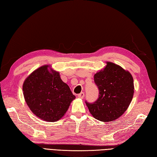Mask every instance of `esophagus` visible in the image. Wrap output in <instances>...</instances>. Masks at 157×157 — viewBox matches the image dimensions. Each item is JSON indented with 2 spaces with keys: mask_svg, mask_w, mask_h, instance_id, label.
Listing matches in <instances>:
<instances>
[{
  "mask_svg": "<svg viewBox=\"0 0 157 157\" xmlns=\"http://www.w3.org/2000/svg\"><path fill=\"white\" fill-rule=\"evenodd\" d=\"M84 92H81L80 94H79L78 95V98H84Z\"/></svg>",
  "mask_w": 157,
  "mask_h": 157,
  "instance_id": "34e87169",
  "label": "esophagus"
}]
</instances>
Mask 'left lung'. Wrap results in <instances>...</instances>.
<instances>
[{
	"mask_svg": "<svg viewBox=\"0 0 157 157\" xmlns=\"http://www.w3.org/2000/svg\"><path fill=\"white\" fill-rule=\"evenodd\" d=\"M106 66L94 75L99 90L95 102H86L90 113L103 122L115 121L128 109L134 93V79L131 73L121 66L106 62Z\"/></svg>",
	"mask_w": 157,
	"mask_h": 157,
	"instance_id": "obj_1",
	"label": "left lung"
}]
</instances>
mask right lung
Masks as SVG:
<instances>
[{
  "label": "right lung",
  "mask_w": 157,
  "mask_h": 157,
  "mask_svg": "<svg viewBox=\"0 0 157 157\" xmlns=\"http://www.w3.org/2000/svg\"><path fill=\"white\" fill-rule=\"evenodd\" d=\"M23 93L32 112L49 122L61 119L75 98L59 73L50 65L40 67L27 77L23 84Z\"/></svg>",
  "instance_id": "obj_1"
}]
</instances>
